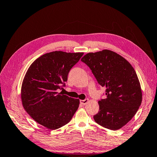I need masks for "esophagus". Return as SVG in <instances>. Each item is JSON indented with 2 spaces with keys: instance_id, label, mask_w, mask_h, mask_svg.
<instances>
[{
  "instance_id": "obj_1",
  "label": "esophagus",
  "mask_w": 157,
  "mask_h": 157,
  "mask_svg": "<svg viewBox=\"0 0 157 157\" xmlns=\"http://www.w3.org/2000/svg\"><path fill=\"white\" fill-rule=\"evenodd\" d=\"M88 101H89V99H85L84 100H81V101H80V103H81L82 105H86V103H88Z\"/></svg>"
}]
</instances>
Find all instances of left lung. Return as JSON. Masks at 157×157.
Returning a JSON list of instances; mask_svg holds the SVG:
<instances>
[{
  "label": "left lung",
  "mask_w": 157,
  "mask_h": 157,
  "mask_svg": "<svg viewBox=\"0 0 157 157\" xmlns=\"http://www.w3.org/2000/svg\"><path fill=\"white\" fill-rule=\"evenodd\" d=\"M81 61L89 67L97 82L106 88L105 97L99 101L95 122L111 130L123 127L136 113L142 103V91L135 70L115 52L104 50L89 53Z\"/></svg>",
  "instance_id": "left-lung-1"
}]
</instances>
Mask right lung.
<instances>
[{
    "instance_id": "1",
    "label": "right lung",
    "mask_w": 157,
    "mask_h": 157,
    "mask_svg": "<svg viewBox=\"0 0 157 157\" xmlns=\"http://www.w3.org/2000/svg\"><path fill=\"white\" fill-rule=\"evenodd\" d=\"M83 53L55 51L35 60L27 71L21 87L23 107L29 116L50 130H56L71 120L79 99L63 95L68 75Z\"/></svg>"
}]
</instances>
